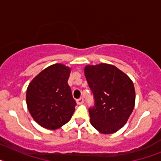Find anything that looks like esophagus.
<instances>
[{
	"instance_id": "esophagus-1",
	"label": "esophagus",
	"mask_w": 161,
	"mask_h": 161,
	"mask_svg": "<svg viewBox=\"0 0 161 161\" xmlns=\"http://www.w3.org/2000/svg\"><path fill=\"white\" fill-rule=\"evenodd\" d=\"M83 102H84L83 97H80L79 99H77V100H76V103H77L78 105H81V104H83Z\"/></svg>"
}]
</instances>
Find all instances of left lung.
Masks as SVG:
<instances>
[{
	"label": "left lung",
	"mask_w": 161,
	"mask_h": 161,
	"mask_svg": "<svg viewBox=\"0 0 161 161\" xmlns=\"http://www.w3.org/2000/svg\"><path fill=\"white\" fill-rule=\"evenodd\" d=\"M85 76L95 105L89 108L90 123L102 134H113L126 123L136 102L134 84L126 74L112 64L87 65Z\"/></svg>",
	"instance_id": "left-lung-1"
}]
</instances>
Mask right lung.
Instances as JSON below:
<instances>
[{"label": "right lung", "instance_id": "add662e5", "mask_svg": "<svg viewBox=\"0 0 161 161\" xmlns=\"http://www.w3.org/2000/svg\"><path fill=\"white\" fill-rule=\"evenodd\" d=\"M70 72L69 67L55 64L39 72L28 85V110L44 128H59L70 120L75 111L76 101L68 84Z\"/></svg>", "mask_w": 161, "mask_h": 161}]
</instances>
